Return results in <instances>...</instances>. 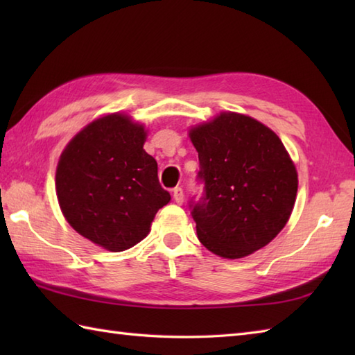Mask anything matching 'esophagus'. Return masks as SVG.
Instances as JSON below:
<instances>
[{
  "label": "esophagus",
  "mask_w": 355,
  "mask_h": 355,
  "mask_svg": "<svg viewBox=\"0 0 355 355\" xmlns=\"http://www.w3.org/2000/svg\"><path fill=\"white\" fill-rule=\"evenodd\" d=\"M172 197H173V200H175L177 205H183L184 193H183L182 187H175V189H173V192H172Z\"/></svg>",
  "instance_id": "obj_1"
}]
</instances>
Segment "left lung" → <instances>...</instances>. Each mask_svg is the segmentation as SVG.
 Segmentation results:
<instances>
[{"instance_id":"8db88e82","label":"left lung","mask_w":355,"mask_h":355,"mask_svg":"<svg viewBox=\"0 0 355 355\" xmlns=\"http://www.w3.org/2000/svg\"><path fill=\"white\" fill-rule=\"evenodd\" d=\"M198 153L202 197L191 201L200 243L227 259L266 247L293 212L297 172L277 135L236 112L189 131Z\"/></svg>"}]
</instances>
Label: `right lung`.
Instances as JSON below:
<instances>
[{
	"instance_id": "1",
	"label": "right lung",
	"mask_w": 355,
	"mask_h": 355,
	"mask_svg": "<svg viewBox=\"0 0 355 355\" xmlns=\"http://www.w3.org/2000/svg\"><path fill=\"white\" fill-rule=\"evenodd\" d=\"M145 140V126L116 112L87 125L59 158L56 195L65 220L110 252L146 238L158 209L171 201Z\"/></svg>"
}]
</instances>
